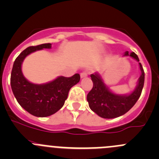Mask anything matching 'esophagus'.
I'll return each mask as SVG.
<instances>
[{
	"label": "esophagus",
	"mask_w": 159,
	"mask_h": 159,
	"mask_svg": "<svg viewBox=\"0 0 159 159\" xmlns=\"http://www.w3.org/2000/svg\"><path fill=\"white\" fill-rule=\"evenodd\" d=\"M89 75V72L85 70V71H83L81 73V78H84V77H87Z\"/></svg>",
	"instance_id": "esophagus-1"
}]
</instances>
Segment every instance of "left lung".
<instances>
[{
  "mask_svg": "<svg viewBox=\"0 0 159 159\" xmlns=\"http://www.w3.org/2000/svg\"><path fill=\"white\" fill-rule=\"evenodd\" d=\"M124 56H130L139 61V57L134 52L126 51ZM139 68L142 74L137 86L128 95H120L111 92L106 87L99 74L91 75L93 88L87 95L90 108L103 118H115L129 111L139 100L145 82V72L141 63H139Z\"/></svg>",
  "mask_w": 159,
  "mask_h": 159,
  "instance_id": "left-lung-1",
  "label": "left lung"
}]
</instances>
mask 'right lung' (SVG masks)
<instances>
[{
    "label": "right lung",
    "instance_id": "obj_1",
    "mask_svg": "<svg viewBox=\"0 0 159 159\" xmlns=\"http://www.w3.org/2000/svg\"><path fill=\"white\" fill-rule=\"evenodd\" d=\"M51 44L30 46L24 50L15 59L11 75V86L14 97L25 110L36 117H48L63 107L71 87L79 82L80 75L60 76L47 84L30 83L24 77L21 65L30 53L43 48H51Z\"/></svg>",
    "mask_w": 159,
    "mask_h": 159
}]
</instances>
